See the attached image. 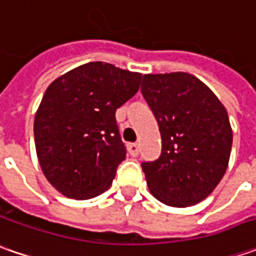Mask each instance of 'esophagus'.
Returning a JSON list of instances; mask_svg holds the SVG:
<instances>
[{"label": "esophagus", "instance_id": "obj_1", "mask_svg": "<svg viewBox=\"0 0 256 256\" xmlns=\"http://www.w3.org/2000/svg\"><path fill=\"white\" fill-rule=\"evenodd\" d=\"M128 151H130V154H131L132 156H136V155L140 154V145H138V144H130V145H128Z\"/></svg>", "mask_w": 256, "mask_h": 256}]
</instances>
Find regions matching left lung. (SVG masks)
I'll return each mask as SVG.
<instances>
[{"label":"left lung","mask_w":256,"mask_h":256,"mask_svg":"<svg viewBox=\"0 0 256 256\" xmlns=\"http://www.w3.org/2000/svg\"><path fill=\"white\" fill-rule=\"evenodd\" d=\"M141 92L162 140L160 158L142 162L150 191L176 208L201 202L220 184L230 161L232 130L225 106L186 72L144 75Z\"/></svg>","instance_id":"obj_1"}]
</instances>
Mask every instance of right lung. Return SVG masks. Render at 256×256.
<instances>
[{
  "label": "right lung",
  "mask_w": 256,
  "mask_h": 256,
  "mask_svg": "<svg viewBox=\"0 0 256 256\" xmlns=\"http://www.w3.org/2000/svg\"><path fill=\"white\" fill-rule=\"evenodd\" d=\"M142 75L88 62L46 88L34 120L36 156L62 195L90 200L106 191L126 155L115 111L138 92Z\"/></svg>",
  "instance_id": "right-lung-1"
}]
</instances>
